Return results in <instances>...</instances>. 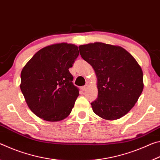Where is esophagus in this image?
I'll return each mask as SVG.
<instances>
[{
	"mask_svg": "<svg viewBox=\"0 0 160 160\" xmlns=\"http://www.w3.org/2000/svg\"><path fill=\"white\" fill-rule=\"evenodd\" d=\"M88 85H85V86H83V87H82V90L83 91L86 90H87V88H88Z\"/></svg>",
	"mask_w": 160,
	"mask_h": 160,
	"instance_id": "obj_1",
	"label": "esophagus"
}]
</instances>
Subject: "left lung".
<instances>
[{"label": "left lung", "instance_id": "obj_1", "mask_svg": "<svg viewBox=\"0 0 160 160\" xmlns=\"http://www.w3.org/2000/svg\"><path fill=\"white\" fill-rule=\"evenodd\" d=\"M80 53L97 78L98 97L91 103L94 113L105 120L118 119L129 112L144 88L141 68L119 46L102 42L80 45Z\"/></svg>", "mask_w": 160, "mask_h": 160}]
</instances>
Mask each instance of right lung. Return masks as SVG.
<instances>
[{
  "instance_id": "right-lung-1",
  "label": "right lung",
  "mask_w": 160,
  "mask_h": 160,
  "mask_svg": "<svg viewBox=\"0 0 160 160\" xmlns=\"http://www.w3.org/2000/svg\"><path fill=\"white\" fill-rule=\"evenodd\" d=\"M79 55L77 46L59 43L34 54L22 70L20 90L28 107L47 121H59L69 116L79 96L69 72Z\"/></svg>"
}]
</instances>
